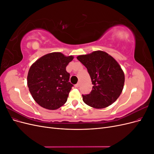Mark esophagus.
I'll return each mask as SVG.
<instances>
[{"label":"esophagus","instance_id":"obj_1","mask_svg":"<svg viewBox=\"0 0 154 154\" xmlns=\"http://www.w3.org/2000/svg\"><path fill=\"white\" fill-rule=\"evenodd\" d=\"M74 86H75V87H76V88L79 87V86H80V83H76V84L75 85H74Z\"/></svg>","mask_w":154,"mask_h":154}]
</instances>
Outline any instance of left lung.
I'll use <instances>...</instances> for the list:
<instances>
[{
	"label": "left lung",
	"instance_id": "obj_1",
	"mask_svg": "<svg viewBox=\"0 0 154 154\" xmlns=\"http://www.w3.org/2000/svg\"><path fill=\"white\" fill-rule=\"evenodd\" d=\"M87 69L93 84L89 94L82 95L83 101L94 109H103L112 104L122 92L125 74L118 62L102 51L78 56Z\"/></svg>",
	"mask_w": 154,
	"mask_h": 154
}]
</instances>
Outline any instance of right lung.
I'll use <instances>...</instances> for the list:
<instances>
[{"instance_id": "right-lung-1", "label": "right lung", "mask_w": 154, "mask_h": 154, "mask_svg": "<svg viewBox=\"0 0 154 154\" xmlns=\"http://www.w3.org/2000/svg\"><path fill=\"white\" fill-rule=\"evenodd\" d=\"M60 52L44 55L31 65L27 74V86L34 100L48 110L59 109L66 103L72 84L66 67L73 60Z\"/></svg>"}]
</instances>
